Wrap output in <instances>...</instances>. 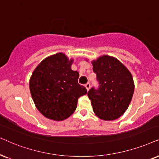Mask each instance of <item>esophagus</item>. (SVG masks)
I'll list each match as a JSON object with an SVG mask.
<instances>
[{
  "instance_id": "34e87169",
  "label": "esophagus",
  "mask_w": 159,
  "mask_h": 159,
  "mask_svg": "<svg viewBox=\"0 0 159 159\" xmlns=\"http://www.w3.org/2000/svg\"><path fill=\"white\" fill-rule=\"evenodd\" d=\"M85 87L86 88V89H87V91L89 90V89H90V87H91V85H90V84H89V83H87V84H85Z\"/></svg>"
}]
</instances>
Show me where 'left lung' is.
Listing matches in <instances>:
<instances>
[{
  "label": "left lung",
  "mask_w": 159,
  "mask_h": 159,
  "mask_svg": "<svg viewBox=\"0 0 159 159\" xmlns=\"http://www.w3.org/2000/svg\"><path fill=\"white\" fill-rule=\"evenodd\" d=\"M99 88L88 92L94 113L105 120H116L128 108L134 90L129 70L113 57L104 55L92 61Z\"/></svg>",
  "instance_id": "1"
}]
</instances>
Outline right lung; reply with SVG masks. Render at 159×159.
<instances>
[{
    "label": "right lung",
    "instance_id": "1",
    "mask_svg": "<svg viewBox=\"0 0 159 159\" xmlns=\"http://www.w3.org/2000/svg\"><path fill=\"white\" fill-rule=\"evenodd\" d=\"M73 60L63 53L48 57L38 65L30 79V90L37 109L46 118L62 120L77 107L87 90L78 84L79 73L71 69Z\"/></svg>",
    "mask_w": 159,
    "mask_h": 159
}]
</instances>
